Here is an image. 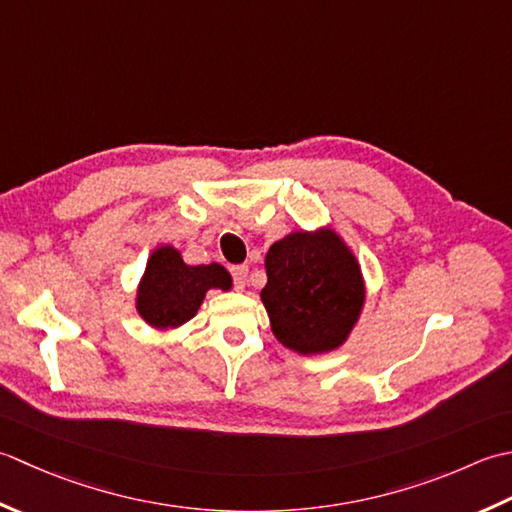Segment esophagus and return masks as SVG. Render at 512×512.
<instances>
[{
  "instance_id": "1",
  "label": "esophagus",
  "mask_w": 512,
  "mask_h": 512,
  "mask_svg": "<svg viewBox=\"0 0 512 512\" xmlns=\"http://www.w3.org/2000/svg\"><path fill=\"white\" fill-rule=\"evenodd\" d=\"M247 274H249V267L247 265H234L232 267V276H234V283H236L238 289H245Z\"/></svg>"
}]
</instances>
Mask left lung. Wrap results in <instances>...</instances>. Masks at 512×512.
<instances>
[{
    "label": "left lung",
    "mask_w": 512,
    "mask_h": 512,
    "mask_svg": "<svg viewBox=\"0 0 512 512\" xmlns=\"http://www.w3.org/2000/svg\"><path fill=\"white\" fill-rule=\"evenodd\" d=\"M265 269L260 300L280 344L302 356L344 344L364 305V278L333 229L291 232L269 247Z\"/></svg>",
    "instance_id": "8db88e82"
}]
</instances>
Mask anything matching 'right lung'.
Returning a JSON list of instances; mask_svg holds the SVG:
<instances>
[{
  "instance_id": "obj_1",
  "label": "right lung",
  "mask_w": 512,
  "mask_h": 512,
  "mask_svg": "<svg viewBox=\"0 0 512 512\" xmlns=\"http://www.w3.org/2000/svg\"><path fill=\"white\" fill-rule=\"evenodd\" d=\"M210 289H232V276L223 265H187L179 249L161 245L145 265L137 311L154 329H176L196 316Z\"/></svg>"
}]
</instances>
